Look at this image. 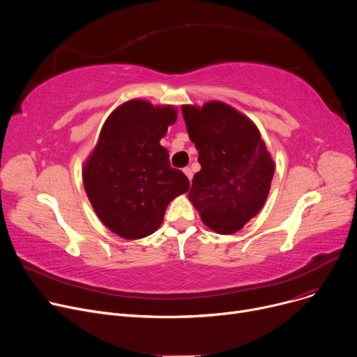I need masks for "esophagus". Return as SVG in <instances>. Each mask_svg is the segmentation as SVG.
<instances>
[{"label":"esophagus","instance_id":"34e87169","mask_svg":"<svg viewBox=\"0 0 357 357\" xmlns=\"http://www.w3.org/2000/svg\"><path fill=\"white\" fill-rule=\"evenodd\" d=\"M183 174L186 175V178H188L189 181H191V179H192V171H191V169H189V168H183Z\"/></svg>","mask_w":357,"mask_h":357}]
</instances>
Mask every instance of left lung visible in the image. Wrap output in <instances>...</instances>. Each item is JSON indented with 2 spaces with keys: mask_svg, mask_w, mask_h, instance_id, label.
Masks as SVG:
<instances>
[{
  "mask_svg": "<svg viewBox=\"0 0 357 357\" xmlns=\"http://www.w3.org/2000/svg\"><path fill=\"white\" fill-rule=\"evenodd\" d=\"M182 114L201 163L188 198L212 231H240L270 192L275 163L266 142L248 116L218 100L182 105Z\"/></svg>",
  "mask_w": 357,
  "mask_h": 357,
  "instance_id": "obj_1",
  "label": "left lung"
}]
</instances>
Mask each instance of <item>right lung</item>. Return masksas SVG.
<instances>
[{"label":"right lung","mask_w":357,"mask_h":357,"mask_svg":"<svg viewBox=\"0 0 357 357\" xmlns=\"http://www.w3.org/2000/svg\"><path fill=\"white\" fill-rule=\"evenodd\" d=\"M172 105L133 99L117 106L84 160L82 176L99 220L126 240L153 234L166 206L188 191L189 181L169 163L159 142L176 122Z\"/></svg>","instance_id":"right-lung-1"}]
</instances>
